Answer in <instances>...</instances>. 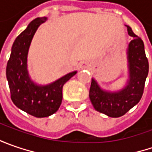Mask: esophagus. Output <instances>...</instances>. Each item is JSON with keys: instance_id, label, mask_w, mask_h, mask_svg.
I'll list each match as a JSON object with an SVG mask.
<instances>
[{"instance_id": "1", "label": "esophagus", "mask_w": 152, "mask_h": 152, "mask_svg": "<svg viewBox=\"0 0 152 152\" xmlns=\"http://www.w3.org/2000/svg\"><path fill=\"white\" fill-rule=\"evenodd\" d=\"M87 67H88V63H86V62H83L80 64V67H82V68H86Z\"/></svg>"}]
</instances>
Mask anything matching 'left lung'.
<instances>
[{
    "instance_id": "obj_1",
    "label": "left lung",
    "mask_w": 152,
    "mask_h": 152,
    "mask_svg": "<svg viewBox=\"0 0 152 152\" xmlns=\"http://www.w3.org/2000/svg\"><path fill=\"white\" fill-rule=\"evenodd\" d=\"M127 26V25H126ZM129 34L134 37L127 50L129 79L118 91L102 90L95 79H91L90 99L94 108L111 118H119L129 112L140 101L149 72V63L141 39L127 26Z\"/></svg>"
}]
</instances>
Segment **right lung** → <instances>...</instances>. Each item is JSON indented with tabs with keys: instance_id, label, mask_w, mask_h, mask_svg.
<instances>
[{
	"instance_id": "right-lung-1",
	"label": "right lung",
	"mask_w": 152,
	"mask_h": 152,
	"mask_svg": "<svg viewBox=\"0 0 152 152\" xmlns=\"http://www.w3.org/2000/svg\"><path fill=\"white\" fill-rule=\"evenodd\" d=\"M46 19V17L34 19L16 38L7 65L12 101L16 107L36 118L55 113L61 106L63 85L77 73L73 71L46 85H37L30 79L27 65L28 52L37 28Z\"/></svg>"
}]
</instances>
